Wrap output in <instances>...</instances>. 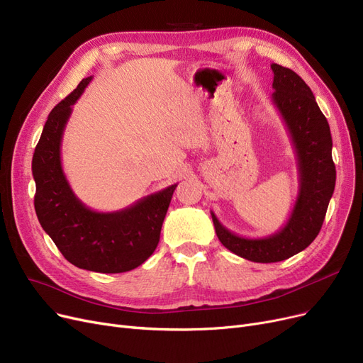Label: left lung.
<instances>
[{"label":"left lung","instance_id":"1","mask_svg":"<svg viewBox=\"0 0 363 363\" xmlns=\"http://www.w3.org/2000/svg\"><path fill=\"white\" fill-rule=\"evenodd\" d=\"M272 101L282 115L294 145L300 189L285 226L266 238H242L226 229L211 211L220 242L233 254L255 263H276L298 254L318 236L335 187L330 124L308 85L288 67L270 65Z\"/></svg>","mask_w":363,"mask_h":363}]
</instances>
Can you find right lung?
<instances>
[{
    "mask_svg": "<svg viewBox=\"0 0 363 363\" xmlns=\"http://www.w3.org/2000/svg\"><path fill=\"white\" fill-rule=\"evenodd\" d=\"M91 77L50 112L33 152L35 213L41 228L69 263L100 273H123L145 263L160 242L161 228L177 184L145 196L128 208L97 213L72 192L62 168V137L72 106Z\"/></svg>",
    "mask_w": 363,
    "mask_h": 363,
    "instance_id": "right-lung-1",
    "label": "right lung"
}]
</instances>
